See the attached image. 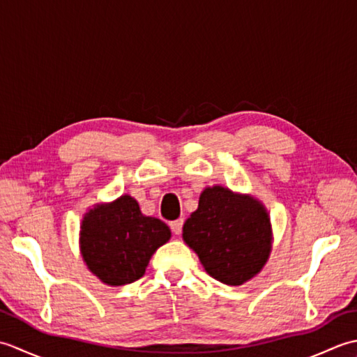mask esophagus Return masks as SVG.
<instances>
[{"label":"esophagus","mask_w":357,"mask_h":357,"mask_svg":"<svg viewBox=\"0 0 357 357\" xmlns=\"http://www.w3.org/2000/svg\"><path fill=\"white\" fill-rule=\"evenodd\" d=\"M183 225H184L183 219H176V221L170 222L172 233H173V234H181V233H183Z\"/></svg>","instance_id":"esophagus-1"}]
</instances>
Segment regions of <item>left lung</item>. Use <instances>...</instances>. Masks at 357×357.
I'll return each instance as SVG.
<instances>
[{
	"label": "left lung",
	"mask_w": 357,
	"mask_h": 357,
	"mask_svg": "<svg viewBox=\"0 0 357 357\" xmlns=\"http://www.w3.org/2000/svg\"><path fill=\"white\" fill-rule=\"evenodd\" d=\"M185 244L211 278L241 285L261 271L270 253V219L259 202L224 187L206 188L183 229Z\"/></svg>",
	"instance_id": "left-lung-1"
}]
</instances>
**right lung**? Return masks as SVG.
Segmentation results:
<instances>
[{"mask_svg":"<svg viewBox=\"0 0 357 357\" xmlns=\"http://www.w3.org/2000/svg\"><path fill=\"white\" fill-rule=\"evenodd\" d=\"M169 239V227L161 219L144 216L138 202L126 195L90 210L79 241L93 275L109 285H126L144 276L151 255Z\"/></svg>","mask_w":357,"mask_h":357,"instance_id":"obj_1","label":"right lung"}]
</instances>
